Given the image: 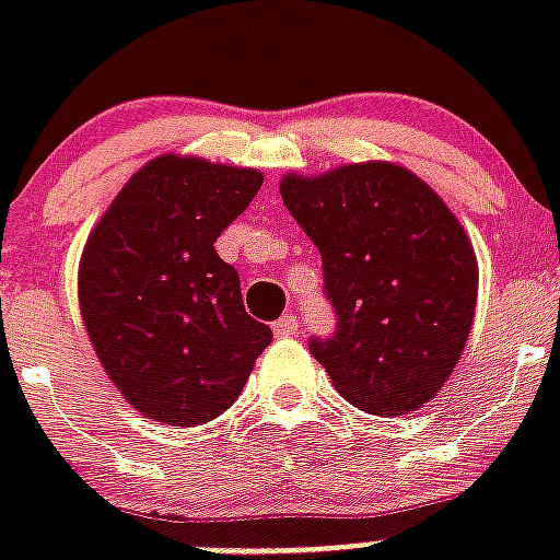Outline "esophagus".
Instances as JSON below:
<instances>
[{
    "mask_svg": "<svg viewBox=\"0 0 560 560\" xmlns=\"http://www.w3.org/2000/svg\"><path fill=\"white\" fill-rule=\"evenodd\" d=\"M276 337H296L299 334V319L296 316H281L279 323H272Z\"/></svg>",
    "mask_w": 560,
    "mask_h": 560,
    "instance_id": "obj_1",
    "label": "esophagus"
}]
</instances>
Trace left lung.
I'll use <instances>...</instances> for the list:
<instances>
[{
    "instance_id": "left-lung-1",
    "label": "left lung",
    "mask_w": 560,
    "mask_h": 560,
    "mask_svg": "<svg viewBox=\"0 0 560 560\" xmlns=\"http://www.w3.org/2000/svg\"><path fill=\"white\" fill-rule=\"evenodd\" d=\"M281 200L323 255L337 334L311 340L334 389L372 416L435 398L477 314L468 232L424 179L395 162L284 174Z\"/></svg>"
}]
</instances>
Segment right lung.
Instances as JSON below:
<instances>
[{
  "label": "right lung",
  "instance_id": "add662e5",
  "mask_svg": "<svg viewBox=\"0 0 560 560\" xmlns=\"http://www.w3.org/2000/svg\"><path fill=\"white\" fill-rule=\"evenodd\" d=\"M264 174L162 153L136 171L83 246L78 302L127 404L171 427L226 412L272 340L214 249Z\"/></svg>",
  "mask_w": 560,
  "mask_h": 560
}]
</instances>
